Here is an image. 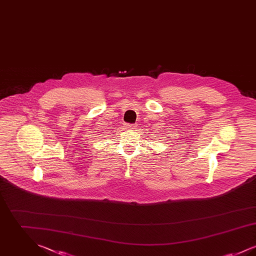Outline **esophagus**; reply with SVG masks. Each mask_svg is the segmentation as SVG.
Instances as JSON below:
<instances>
[{
  "mask_svg": "<svg viewBox=\"0 0 256 256\" xmlns=\"http://www.w3.org/2000/svg\"><path fill=\"white\" fill-rule=\"evenodd\" d=\"M134 126H135V124H124V128H134Z\"/></svg>",
  "mask_w": 256,
  "mask_h": 256,
  "instance_id": "obj_1",
  "label": "esophagus"
}]
</instances>
